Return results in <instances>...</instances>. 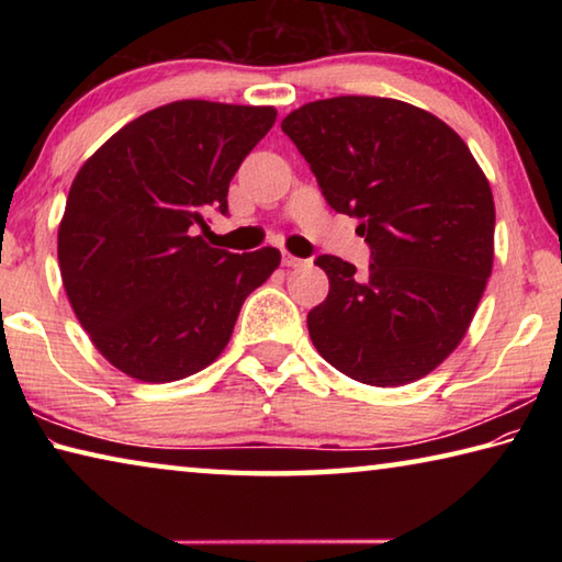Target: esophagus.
<instances>
[{"instance_id":"1","label":"esophagus","mask_w":562,"mask_h":562,"mask_svg":"<svg viewBox=\"0 0 562 562\" xmlns=\"http://www.w3.org/2000/svg\"><path fill=\"white\" fill-rule=\"evenodd\" d=\"M282 265H284V268H302V265H304V260H300V258H294V255H284V258H282Z\"/></svg>"}]
</instances>
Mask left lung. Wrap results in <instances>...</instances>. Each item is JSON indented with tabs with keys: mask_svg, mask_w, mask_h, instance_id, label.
<instances>
[{
	"mask_svg": "<svg viewBox=\"0 0 562 562\" xmlns=\"http://www.w3.org/2000/svg\"><path fill=\"white\" fill-rule=\"evenodd\" d=\"M327 203L359 221L372 265L319 255L329 294L312 345L369 386L434 372L461 345L493 270L496 205L469 146L434 113L382 97L304 103L282 121Z\"/></svg>",
	"mask_w": 562,
	"mask_h": 562,
	"instance_id": "obj_1",
	"label": "left lung"
}]
</instances>
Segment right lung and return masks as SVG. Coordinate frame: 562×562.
Returning a JSON list of instances; mask_svg holds the SVG:
<instances>
[{"instance_id":"1","label":"right lung","mask_w":562,"mask_h":562,"mask_svg":"<svg viewBox=\"0 0 562 562\" xmlns=\"http://www.w3.org/2000/svg\"><path fill=\"white\" fill-rule=\"evenodd\" d=\"M272 106L186 99L133 119L76 173L59 223L66 297L119 372L168 384L223 355L247 294L280 268L278 247L231 255L195 227L227 213L243 158Z\"/></svg>"}]
</instances>
